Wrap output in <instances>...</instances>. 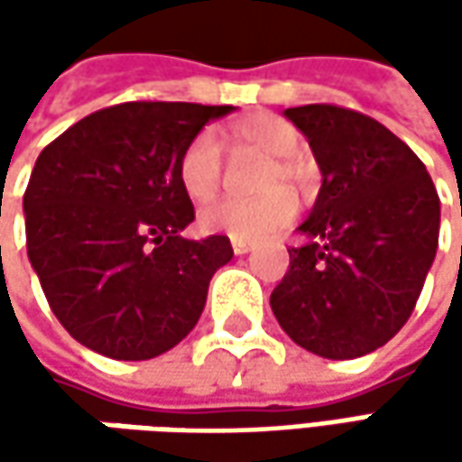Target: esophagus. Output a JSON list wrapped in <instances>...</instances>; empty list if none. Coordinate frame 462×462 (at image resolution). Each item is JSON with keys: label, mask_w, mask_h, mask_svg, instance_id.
<instances>
[{"label": "esophagus", "mask_w": 462, "mask_h": 462, "mask_svg": "<svg viewBox=\"0 0 462 462\" xmlns=\"http://www.w3.org/2000/svg\"><path fill=\"white\" fill-rule=\"evenodd\" d=\"M231 246H234V254H249V252H252V249H254V246H257V244H254V241H241V239H234L231 241Z\"/></svg>", "instance_id": "obj_1"}]
</instances>
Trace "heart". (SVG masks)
<instances>
[{
    "mask_svg": "<svg viewBox=\"0 0 462 462\" xmlns=\"http://www.w3.org/2000/svg\"><path fill=\"white\" fill-rule=\"evenodd\" d=\"M228 143L236 153L267 156L262 189L270 195L254 203L221 200L205 205L200 210V228L208 234H223L241 241L267 239L270 234L293 221L298 213L293 192L282 189V185L303 187L309 182V167L295 153L300 146V135L282 117L252 113L228 125ZM177 180L187 198L198 203L210 200L221 189L223 156L213 135L198 134L182 149L177 159Z\"/></svg>",
    "mask_w": 462,
    "mask_h": 462,
    "instance_id": "b5f03b06",
    "label": "heart"
}]
</instances>
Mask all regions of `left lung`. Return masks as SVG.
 I'll return each instance as SVG.
<instances>
[{
    "label": "left lung",
    "mask_w": 462,
    "mask_h": 462,
    "mask_svg": "<svg viewBox=\"0 0 462 462\" xmlns=\"http://www.w3.org/2000/svg\"><path fill=\"white\" fill-rule=\"evenodd\" d=\"M285 117L309 138L324 182L270 306L303 349L363 357L417 306L437 254L439 198L421 159L378 120L337 105Z\"/></svg>",
    "instance_id": "1"
}]
</instances>
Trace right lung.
Listing matches in <instances>:
<instances>
[{"instance_id":"1","label":"right lung","mask_w":462,"mask_h":462,"mask_svg":"<svg viewBox=\"0 0 462 462\" xmlns=\"http://www.w3.org/2000/svg\"><path fill=\"white\" fill-rule=\"evenodd\" d=\"M231 110L123 102L81 117L41 152L23 198L27 257L79 345L152 360L198 324L210 277L234 249L228 236H180L195 208L177 159Z\"/></svg>"}]
</instances>
